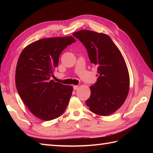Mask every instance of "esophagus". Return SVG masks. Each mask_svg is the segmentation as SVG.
Segmentation results:
<instances>
[{"label":"esophagus","mask_w":153,"mask_h":153,"mask_svg":"<svg viewBox=\"0 0 153 153\" xmlns=\"http://www.w3.org/2000/svg\"><path fill=\"white\" fill-rule=\"evenodd\" d=\"M78 87H79L78 85H74L73 86L74 90H77V89H78Z\"/></svg>","instance_id":"1"}]
</instances>
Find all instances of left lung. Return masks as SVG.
I'll return each instance as SVG.
<instances>
[{"label":"left lung","instance_id":"left-lung-1","mask_svg":"<svg viewBox=\"0 0 153 153\" xmlns=\"http://www.w3.org/2000/svg\"><path fill=\"white\" fill-rule=\"evenodd\" d=\"M73 35L82 42L90 61L97 66L98 78L90 87L91 93L86 105L96 114H111L123 105L129 92L124 58L108 35L90 30H81Z\"/></svg>","mask_w":153,"mask_h":153}]
</instances>
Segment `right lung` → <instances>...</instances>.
Masks as SVG:
<instances>
[{
	"instance_id": "1",
	"label": "right lung",
	"mask_w": 153,
	"mask_h": 153,
	"mask_svg": "<svg viewBox=\"0 0 153 153\" xmlns=\"http://www.w3.org/2000/svg\"><path fill=\"white\" fill-rule=\"evenodd\" d=\"M72 37L47 38L25 47L19 57L16 70V85L19 97L38 118L51 120L66 110L73 87L51 80L59 56Z\"/></svg>"
}]
</instances>
